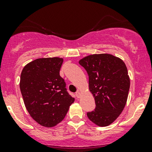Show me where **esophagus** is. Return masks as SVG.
<instances>
[{
  "instance_id": "obj_1",
  "label": "esophagus",
  "mask_w": 152,
  "mask_h": 152,
  "mask_svg": "<svg viewBox=\"0 0 152 152\" xmlns=\"http://www.w3.org/2000/svg\"><path fill=\"white\" fill-rule=\"evenodd\" d=\"M75 95H76V98H78V99H79V98L80 97V96H81V93H80V92H79V91H77Z\"/></svg>"
}]
</instances>
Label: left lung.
Masks as SVG:
<instances>
[{"label":"left lung","mask_w":152,"mask_h":152,"mask_svg":"<svg viewBox=\"0 0 152 152\" xmlns=\"http://www.w3.org/2000/svg\"><path fill=\"white\" fill-rule=\"evenodd\" d=\"M89 76V88L96 108L87 115L99 126H107L122 113L128 97L130 80L123 60L108 54H93L79 61Z\"/></svg>","instance_id":"obj_1"}]
</instances>
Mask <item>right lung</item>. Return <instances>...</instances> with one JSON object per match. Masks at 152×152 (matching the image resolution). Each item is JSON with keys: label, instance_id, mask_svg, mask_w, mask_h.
<instances>
[{"label": "right lung", "instance_id": "add662e5", "mask_svg": "<svg viewBox=\"0 0 152 152\" xmlns=\"http://www.w3.org/2000/svg\"><path fill=\"white\" fill-rule=\"evenodd\" d=\"M62 62L59 57L37 59L27 64L20 75V88L26 107L32 118L45 127L60 123L74 102L59 75Z\"/></svg>", "mask_w": 152, "mask_h": 152}]
</instances>
